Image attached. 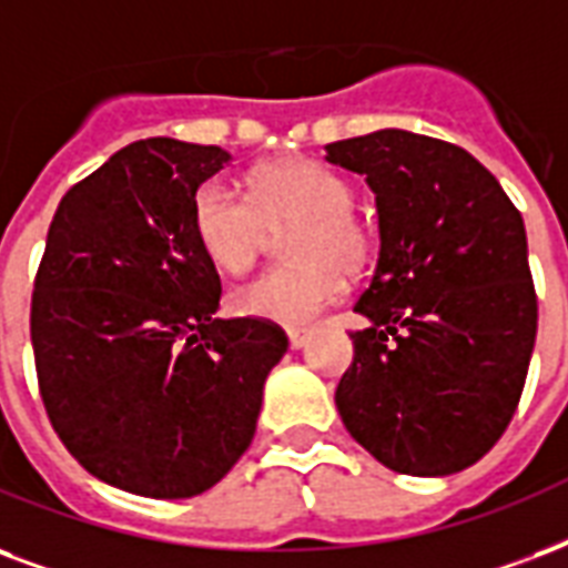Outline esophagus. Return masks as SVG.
<instances>
[{
    "instance_id": "esophagus-1",
    "label": "esophagus",
    "mask_w": 568,
    "mask_h": 568,
    "mask_svg": "<svg viewBox=\"0 0 568 568\" xmlns=\"http://www.w3.org/2000/svg\"><path fill=\"white\" fill-rule=\"evenodd\" d=\"M306 339H310V336H306V331H288V345H292V352H301L303 345H306Z\"/></svg>"
}]
</instances>
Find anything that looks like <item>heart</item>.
I'll return each mask as SVG.
<instances>
[{
    "instance_id": "1",
    "label": "heart",
    "mask_w": 568,
    "mask_h": 568,
    "mask_svg": "<svg viewBox=\"0 0 568 568\" xmlns=\"http://www.w3.org/2000/svg\"><path fill=\"white\" fill-rule=\"evenodd\" d=\"M253 202L226 179H207L193 193V235L205 258L226 274H244L267 246L271 232L288 235L294 265L237 285L232 310L258 322L303 327L345 292L372 255V232L354 214V187L318 160H288L258 169Z\"/></svg>"
}]
</instances>
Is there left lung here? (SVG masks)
I'll use <instances>...</instances> for the list:
<instances>
[{"label":"left lung","instance_id":"obj_1","mask_svg":"<svg viewBox=\"0 0 568 568\" xmlns=\"http://www.w3.org/2000/svg\"><path fill=\"white\" fill-rule=\"evenodd\" d=\"M324 160L366 179L381 241L336 410L389 470L458 474L495 447L525 389L536 342L525 220L453 142L387 128L324 145Z\"/></svg>","mask_w":568,"mask_h":568}]
</instances>
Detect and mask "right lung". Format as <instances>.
<instances>
[{"label":"right lung","mask_w":568,"mask_h":568,"mask_svg":"<svg viewBox=\"0 0 568 568\" xmlns=\"http://www.w3.org/2000/svg\"><path fill=\"white\" fill-rule=\"evenodd\" d=\"M232 154L151 136L59 202L32 294V348L59 438L106 486L158 500L216 486L244 456L288 352L258 318H214L220 276L193 193Z\"/></svg>","instance_id":"obj_1"}]
</instances>
